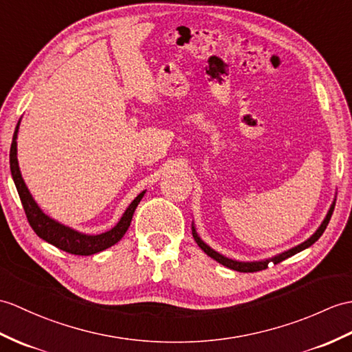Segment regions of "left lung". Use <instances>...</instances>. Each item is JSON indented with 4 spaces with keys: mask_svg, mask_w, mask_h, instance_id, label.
I'll use <instances>...</instances> for the list:
<instances>
[{
    "mask_svg": "<svg viewBox=\"0 0 352 352\" xmlns=\"http://www.w3.org/2000/svg\"><path fill=\"white\" fill-rule=\"evenodd\" d=\"M333 210H334V204L331 206V208H330V211H329V214H327V217L324 219V222H322V225L318 228V231L310 236L309 240H306L305 243H301V244H298L297 248H292V249H289L288 252H283V253H280V255H277V256H274V258H272V261L274 264H279V263H282V261H285L287 258H289V256H292V255H296V253H298V252H301V250H305L306 248H309V246H312V244L320 239V236L322 235V232L325 231V228H327V225H329V222H330V219H331V214H333ZM192 234H193V239H195V241L198 243V246L207 253L208 256H211L213 259H216L217 263H220L222 265H225V267H228V268H231V270H235V272H241V273H253V272H261V270H265L267 268V265H268V263L270 261H261V263H240V261H232V259H230V258H226V256H223V255H220V253H217L216 250H213L211 248H208L206 243H204L199 236H198V234H196V231H195V228H192Z\"/></svg>",
    "mask_w": 352,
    "mask_h": 352,
    "instance_id": "1",
    "label": "left lung"
}]
</instances>
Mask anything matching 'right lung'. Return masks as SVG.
Wrapping results in <instances>:
<instances>
[{
  "mask_svg": "<svg viewBox=\"0 0 352 352\" xmlns=\"http://www.w3.org/2000/svg\"><path fill=\"white\" fill-rule=\"evenodd\" d=\"M18 126H16L14 130V136L10 146V170H12V177L13 182L16 184V189H18L19 198L22 202L23 211H25V216L28 219V223L32 228L40 239L54 244L55 248H58L64 252L72 253V255H93V253L102 252L104 249H108L113 244L118 243L122 235L126 234L129 230L130 222H132V217L135 210L138 207V204L141 202L142 196L145 192L139 193L133 202L130 204L129 208L124 211V214L120 219V222L117 226H113L111 231L103 232L100 235H85L70 230V228L64 226L55 220L49 219L42 210L38 208L37 204L32 199V196L30 195L25 183H23L21 170L18 166V157H16V135H18Z\"/></svg>",
  "mask_w": 352,
  "mask_h": 352,
  "instance_id": "1",
  "label": "right lung"
}]
</instances>
